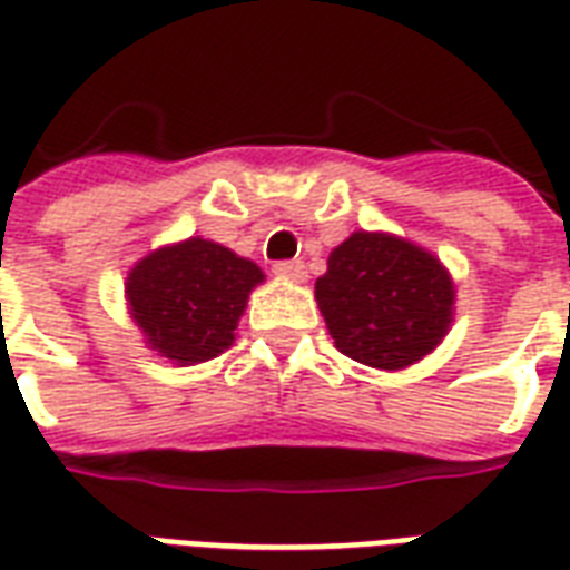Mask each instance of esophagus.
Masks as SVG:
<instances>
[{"instance_id": "1", "label": "esophagus", "mask_w": 570, "mask_h": 570, "mask_svg": "<svg viewBox=\"0 0 570 570\" xmlns=\"http://www.w3.org/2000/svg\"><path fill=\"white\" fill-rule=\"evenodd\" d=\"M274 274L277 277H284V281H305L308 272H305V262L298 259H286V262H274Z\"/></svg>"}]
</instances>
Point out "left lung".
Returning <instances> with one entry per match:
<instances>
[{
    "instance_id": "8db88e82",
    "label": "left lung",
    "mask_w": 570,
    "mask_h": 570,
    "mask_svg": "<svg viewBox=\"0 0 570 570\" xmlns=\"http://www.w3.org/2000/svg\"><path fill=\"white\" fill-rule=\"evenodd\" d=\"M314 296L335 347L372 370H406L428 357L454 317L445 265L384 232H354L338 244Z\"/></svg>"
}]
</instances>
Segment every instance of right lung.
<instances>
[{
  "label": "right lung",
  "instance_id": "add662e5",
  "mask_svg": "<svg viewBox=\"0 0 570 570\" xmlns=\"http://www.w3.org/2000/svg\"><path fill=\"white\" fill-rule=\"evenodd\" d=\"M262 281L256 262L223 244L188 237L137 262L125 296L146 345L179 366H191L232 347L249 293Z\"/></svg>",
  "mask_w": 570,
  "mask_h": 570
}]
</instances>
